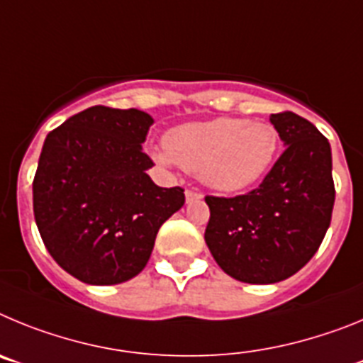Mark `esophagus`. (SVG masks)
<instances>
[{
    "instance_id": "34e87169",
    "label": "esophagus",
    "mask_w": 363,
    "mask_h": 363,
    "mask_svg": "<svg viewBox=\"0 0 363 363\" xmlns=\"http://www.w3.org/2000/svg\"><path fill=\"white\" fill-rule=\"evenodd\" d=\"M185 198H187V201H189V203H191V201L201 200V198H203V194H201L200 191H194V189H189V191H185Z\"/></svg>"
}]
</instances>
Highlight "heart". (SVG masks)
Returning <instances> with one entry per match:
<instances>
[{"instance_id": "1", "label": "heart", "mask_w": 363, "mask_h": 363, "mask_svg": "<svg viewBox=\"0 0 363 363\" xmlns=\"http://www.w3.org/2000/svg\"><path fill=\"white\" fill-rule=\"evenodd\" d=\"M278 130L267 121L214 118L179 125L165 134V149L154 152L162 165L198 172L207 187L242 191L264 178L277 158Z\"/></svg>"}]
</instances>
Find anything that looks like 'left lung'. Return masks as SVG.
<instances>
[{
	"mask_svg": "<svg viewBox=\"0 0 363 363\" xmlns=\"http://www.w3.org/2000/svg\"><path fill=\"white\" fill-rule=\"evenodd\" d=\"M285 150L255 191L205 196L211 218L205 243L234 280L277 284L318 251L335 205L331 145L306 118L271 114Z\"/></svg>",
	"mask_w": 363,
	"mask_h": 363,
	"instance_id": "8db88e82",
	"label": "left lung"
}]
</instances>
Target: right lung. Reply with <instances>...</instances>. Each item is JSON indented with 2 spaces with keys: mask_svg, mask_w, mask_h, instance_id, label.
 Instances as JSON below:
<instances>
[{
  "mask_svg": "<svg viewBox=\"0 0 363 363\" xmlns=\"http://www.w3.org/2000/svg\"><path fill=\"white\" fill-rule=\"evenodd\" d=\"M152 118L104 105L49 133L32 184L34 218L47 251L74 278L116 285L143 271L163 221L185 203L163 189L142 150Z\"/></svg>",
  "mask_w": 363,
  "mask_h": 363,
  "instance_id": "obj_1",
  "label": "right lung"
}]
</instances>
